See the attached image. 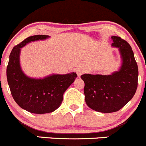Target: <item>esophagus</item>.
<instances>
[{
    "label": "esophagus",
    "mask_w": 146,
    "mask_h": 146,
    "mask_svg": "<svg viewBox=\"0 0 146 146\" xmlns=\"http://www.w3.org/2000/svg\"><path fill=\"white\" fill-rule=\"evenodd\" d=\"M76 73H77L78 76V77H80L81 75H82L84 73V70L81 68H78L77 70H76Z\"/></svg>",
    "instance_id": "1"
}]
</instances>
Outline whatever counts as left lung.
Listing matches in <instances>:
<instances>
[{"instance_id":"8db88e82","label":"left lung","mask_w":146,"mask_h":146,"mask_svg":"<svg viewBox=\"0 0 146 146\" xmlns=\"http://www.w3.org/2000/svg\"><path fill=\"white\" fill-rule=\"evenodd\" d=\"M111 46L118 47L122 58L119 71L109 76L84 74L85 102L92 110L102 113L119 111L135 95L138 69L130 44L119 36H112Z\"/></svg>"}]
</instances>
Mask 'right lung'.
<instances>
[{
    "label": "right lung",
    "mask_w": 146,
    "mask_h": 146,
    "mask_svg": "<svg viewBox=\"0 0 146 146\" xmlns=\"http://www.w3.org/2000/svg\"><path fill=\"white\" fill-rule=\"evenodd\" d=\"M47 37L48 35L31 36L13 47L7 66V79L13 99L21 108L34 114L52 112L58 108L64 92L78 77L76 73H71L34 79L23 73L19 59L20 48L29 42Z\"/></svg>",
    "instance_id": "add662e5"
}]
</instances>
